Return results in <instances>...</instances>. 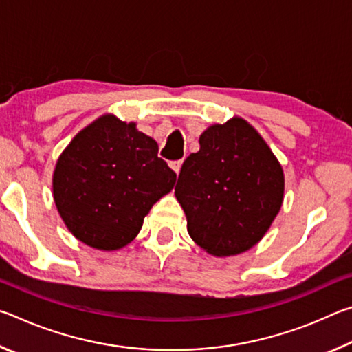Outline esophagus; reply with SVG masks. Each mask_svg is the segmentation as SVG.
<instances>
[{"label":"esophagus","instance_id":"34e87169","mask_svg":"<svg viewBox=\"0 0 352 352\" xmlns=\"http://www.w3.org/2000/svg\"><path fill=\"white\" fill-rule=\"evenodd\" d=\"M182 164H183V160H178V162H172V163H170V168H172V169H174V172H175V174H177V175H178V174H180Z\"/></svg>","mask_w":352,"mask_h":352}]
</instances>
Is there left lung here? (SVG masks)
Listing matches in <instances>:
<instances>
[{
    "label": "left lung",
    "mask_w": 352,
    "mask_h": 352,
    "mask_svg": "<svg viewBox=\"0 0 352 352\" xmlns=\"http://www.w3.org/2000/svg\"><path fill=\"white\" fill-rule=\"evenodd\" d=\"M182 166L175 197L192 241L233 256L258 243L281 210L284 174L262 136L242 118L214 124Z\"/></svg>",
    "instance_id": "8db88e82"
}]
</instances>
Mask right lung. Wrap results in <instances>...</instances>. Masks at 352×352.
Masks as SVG:
<instances>
[{"label":"right lung","instance_id":"add662e5","mask_svg":"<svg viewBox=\"0 0 352 352\" xmlns=\"http://www.w3.org/2000/svg\"><path fill=\"white\" fill-rule=\"evenodd\" d=\"M175 172L135 122L104 115L80 130L57 160L52 192L67 228L93 248L119 250L138 236L151 208L172 190Z\"/></svg>","mask_w":352,"mask_h":352}]
</instances>
